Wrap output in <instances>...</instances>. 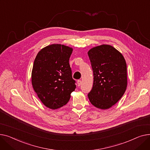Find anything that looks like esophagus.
Masks as SVG:
<instances>
[{
	"label": "esophagus",
	"mask_w": 150,
	"mask_h": 150,
	"mask_svg": "<svg viewBox=\"0 0 150 150\" xmlns=\"http://www.w3.org/2000/svg\"><path fill=\"white\" fill-rule=\"evenodd\" d=\"M77 85H78V86H80L81 85L82 82H81V80H78V81H77Z\"/></svg>",
	"instance_id": "34e87169"
}]
</instances>
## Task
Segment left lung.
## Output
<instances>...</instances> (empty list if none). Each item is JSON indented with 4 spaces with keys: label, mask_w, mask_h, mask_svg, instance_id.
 Masks as SVG:
<instances>
[{
    "label": "left lung",
    "mask_w": 150,
    "mask_h": 150,
    "mask_svg": "<svg viewBox=\"0 0 150 150\" xmlns=\"http://www.w3.org/2000/svg\"><path fill=\"white\" fill-rule=\"evenodd\" d=\"M88 54L94 76L93 86L88 97L95 107L109 109L120 99L127 89L125 59L117 50L105 44L91 48Z\"/></svg>",
    "instance_id": "obj_1"
}]
</instances>
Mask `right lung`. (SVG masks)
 I'll return each mask as SVG.
<instances>
[{
    "label": "right lung",
    "instance_id": "1",
    "mask_svg": "<svg viewBox=\"0 0 150 150\" xmlns=\"http://www.w3.org/2000/svg\"><path fill=\"white\" fill-rule=\"evenodd\" d=\"M72 52L71 47L52 44L41 49L35 58L32 86L43 104L51 110L65 105L76 87L69 64Z\"/></svg>",
    "mask_w": 150,
    "mask_h": 150
}]
</instances>
